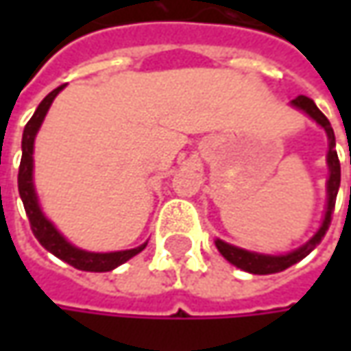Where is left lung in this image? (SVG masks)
I'll list each match as a JSON object with an SVG mask.
<instances>
[{"label":"left lung","mask_w":351,"mask_h":351,"mask_svg":"<svg viewBox=\"0 0 351 351\" xmlns=\"http://www.w3.org/2000/svg\"><path fill=\"white\" fill-rule=\"evenodd\" d=\"M293 107L304 111L311 119H315L320 127L326 130L328 134V156H326V162H328V171H330V178L326 183V191H328V205H326V215H324V221L320 224L318 232L306 244H303L301 248H297L295 252H289L285 256H265V254H258V252H248V250L236 248L232 244H226L223 240H215L219 252L223 254L228 262L248 271V274H256V276H267V274H277V271H283L291 267L293 263L301 262L303 258H306L313 250L317 248L320 244V240L324 238L328 226L332 221V213H334V205H336V195H338V187H340V160L336 154V138H334V130L330 127V121L324 117V113L318 109L313 99L299 95L297 99L291 101ZM351 162V158H350Z\"/></svg>","instance_id":"8db88e82"}]
</instances>
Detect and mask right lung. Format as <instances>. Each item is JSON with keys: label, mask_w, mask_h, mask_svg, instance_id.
Returning <instances> with one entry per match:
<instances>
[{"label": "right lung", "mask_w": 351, "mask_h": 351, "mask_svg": "<svg viewBox=\"0 0 351 351\" xmlns=\"http://www.w3.org/2000/svg\"><path fill=\"white\" fill-rule=\"evenodd\" d=\"M60 88H56L54 91H50L47 97L40 101V105L36 107L34 115L31 117V121L27 123V127L23 130V156H21V166L19 176H17V183H19V195L23 205H25V213L29 217L31 223V230L36 236V240L45 246V248L54 254L56 258H60L62 262L74 265L75 269L82 271H111L115 269L117 265L125 263L130 260L132 256L141 254L142 250L146 248L148 242H144L142 246L132 250H121V252H107V254H97V252H86L72 246L64 236L54 228V224L48 221L47 217L43 215V210L38 207V199L34 193V183H33V148H34V136L38 132V128L43 125L45 117H47L50 105L54 101V97L60 93Z\"/></svg>", "instance_id": "1"}]
</instances>
